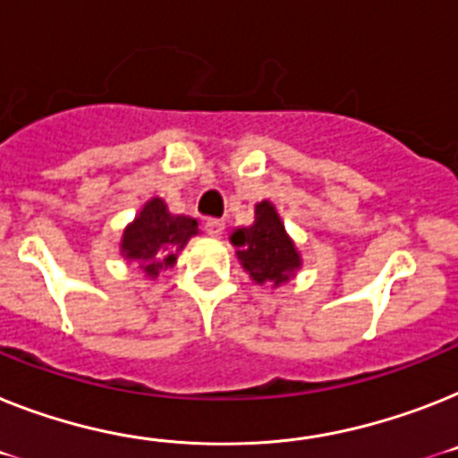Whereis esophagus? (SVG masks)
I'll use <instances>...</instances> for the list:
<instances>
[{"label":"esophagus","instance_id":"34e87169","mask_svg":"<svg viewBox=\"0 0 458 458\" xmlns=\"http://www.w3.org/2000/svg\"><path fill=\"white\" fill-rule=\"evenodd\" d=\"M205 230H207V235L221 237L223 230H225V223H223L221 218H207V221H205Z\"/></svg>","mask_w":458,"mask_h":458}]
</instances>
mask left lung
<instances>
[{
    "mask_svg": "<svg viewBox=\"0 0 458 458\" xmlns=\"http://www.w3.org/2000/svg\"><path fill=\"white\" fill-rule=\"evenodd\" d=\"M230 244L237 249V260L244 272L259 286H284L295 279L302 267L301 251L270 199L253 207V223L247 228H237L230 235Z\"/></svg>",
    "mask_w": 458,
    "mask_h": 458,
    "instance_id": "obj_1",
    "label": "left lung"
}]
</instances>
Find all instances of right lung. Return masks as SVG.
Returning <instances> with one entry per match:
<instances>
[{"label": "right lung", "mask_w": 458, "mask_h": 458, "mask_svg": "<svg viewBox=\"0 0 458 458\" xmlns=\"http://www.w3.org/2000/svg\"><path fill=\"white\" fill-rule=\"evenodd\" d=\"M198 235V221L174 216L160 198H151L141 207L121 237V256L140 263L148 279H156L167 267H174L179 253L191 237Z\"/></svg>", "instance_id": "1"}]
</instances>
